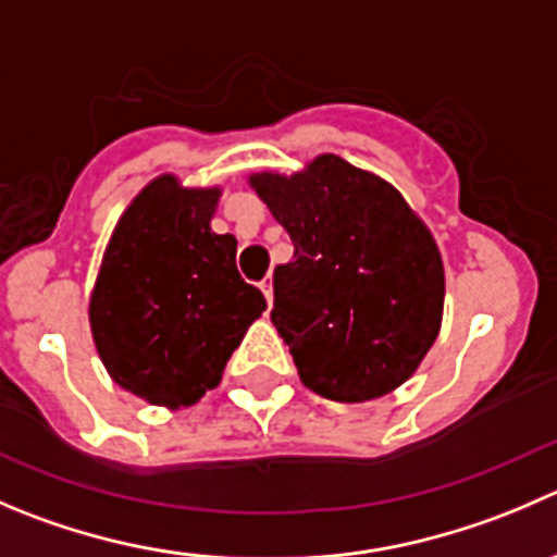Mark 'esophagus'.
<instances>
[{
    "instance_id": "1",
    "label": "esophagus",
    "mask_w": 557,
    "mask_h": 557,
    "mask_svg": "<svg viewBox=\"0 0 557 557\" xmlns=\"http://www.w3.org/2000/svg\"><path fill=\"white\" fill-rule=\"evenodd\" d=\"M261 290H263V296H267L269 307H272V301H274V283H272V277H263L261 280Z\"/></svg>"
}]
</instances>
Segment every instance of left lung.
Here are the masks:
<instances>
[{
	"label": "left lung",
	"mask_w": 557,
	"mask_h": 557,
	"mask_svg": "<svg viewBox=\"0 0 557 557\" xmlns=\"http://www.w3.org/2000/svg\"><path fill=\"white\" fill-rule=\"evenodd\" d=\"M250 187L294 242V261L274 269L272 323L301 383L337 403L403 386L444 318V261L422 218L337 154L290 176L261 171Z\"/></svg>",
	"instance_id": "left-lung-1"
}]
</instances>
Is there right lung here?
Returning a JSON list of instances; mask_svg holds the SVG:
<instances>
[{"mask_svg":"<svg viewBox=\"0 0 557 557\" xmlns=\"http://www.w3.org/2000/svg\"><path fill=\"white\" fill-rule=\"evenodd\" d=\"M220 187L149 182L119 218L89 299L108 375L165 408L196 405L267 310L236 269V239L214 234Z\"/></svg>","mask_w":557,"mask_h":557,"instance_id":"obj_1","label":"right lung"}]
</instances>
